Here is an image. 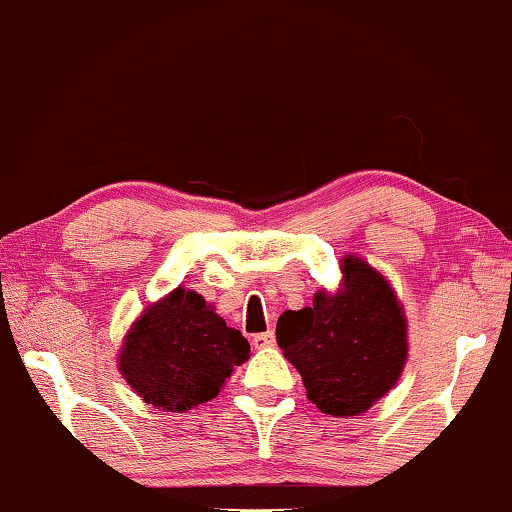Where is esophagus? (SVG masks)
Segmentation results:
<instances>
[{
	"instance_id": "obj_1",
	"label": "esophagus",
	"mask_w": 512,
	"mask_h": 512,
	"mask_svg": "<svg viewBox=\"0 0 512 512\" xmlns=\"http://www.w3.org/2000/svg\"><path fill=\"white\" fill-rule=\"evenodd\" d=\"M253 345L255 347H273V345H276V335H273V331L255 333L253 335Z\"/></svg>"
}]
</instances>
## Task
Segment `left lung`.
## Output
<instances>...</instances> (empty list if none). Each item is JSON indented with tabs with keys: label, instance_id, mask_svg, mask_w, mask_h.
Here are the masks:
<instances>
[{
	"label": "left lung",
	"instance_id": "1",
	"mask_svg": "<svg viewBox=\"0 0 512 512\" xmlns=\"http://www.w3.org/2000/svg\"><path fill=\"white\" fill-rule=\"evenodd\" d=\"M342 271L345 292H317L310 308L282 312L276 338L319 411L356 416L398 381L407 361V324L375 269L347 257Z\"/></svg>",
	"mask_w": 512,
	"mask_h": 512
}]
</instances>
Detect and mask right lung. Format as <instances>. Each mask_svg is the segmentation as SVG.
Returning <instances> with one entry per match:
<instances>
[{
	"label": "right lung",
	"mask_w": 512,
	"mask_h": 512,
	"mask_svg": "<svg viewBox=\"0 0 512 512\" xmlns=\"http://www.w3.org/2000/svg\"><path fill=\"white\" fill-rule=\"evenodd\" d=\"M248 356L241 331L230 329L200 294L177 287L137 319L119 368L144 402L186 411L216 398Z\"/></svg>",
	"instance_id": "obj_1"
}]
</instances>
